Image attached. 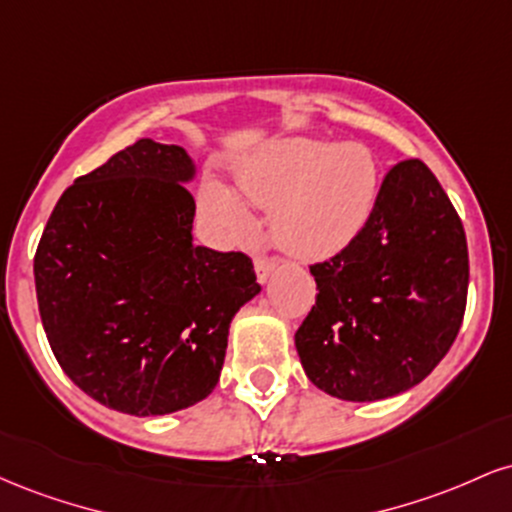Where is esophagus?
<instances>
[{"label": "esophagus", "instance_id": "obj_1", "mask_svg": "<svg viewBox=\"0 0 512 512\" xmlns=\"http://www.w3.org/2000/svg\"><path fill=\"white\" fill-rule=\"evenodd\" d=\"M276 262L274 257H267V255H257L255 257V272H257V279L260 281H267L269 279V274L274 272L276 269Z\"/></svg>", "mask_w": 512, "mask_h": 512}]
</instances>
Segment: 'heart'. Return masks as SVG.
Here are the masks:
<instances>
[{"label":"heart","mask_w":512,"mask_h":512,"mask_svg":"<svg viewBox=\"0 0 512 512\" xmlns=\"http://www.w3.org/2000/svg\"><path fill=\"white\" fill-rule=\"evenodd\" d=\"M240 192L274 209L272 233L286 252L322 260L342 250L368 221L378 197V163L361 144L281 139L238 170ZM204 207L228 236L252 228V214L226 187L211 182Z\"/></svg>","instance_id":"heart-1"}]
</instances>
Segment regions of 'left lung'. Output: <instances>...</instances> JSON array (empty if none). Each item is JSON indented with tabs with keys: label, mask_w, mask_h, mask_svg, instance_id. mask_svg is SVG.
I'll return each instance as SVG.
<instances>
[{
	"label": "left lung",
	"mask_w": 512,
	"mask_h": 512,
	"mask_svg": "<svg viewBox=\"0 0 512 512\" xmlns=\"http://www.w3.org/2000/svg\"><path fill=\"white\" fill-rule=\"evenodd\" d=\"M317 296L296 332L310 383L349 402L419 385L443 361L467 308V238L419 158L387 170L368 221L310 264Z\"/></svg>",
	"instance_id": "left-lung-1"
}]
</instances>
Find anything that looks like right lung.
I'll list each match as a JSON object with an SVG mask.
<instances>
[{
	"label": "right lung",
	"mask_w": 512,
	"mask_h": 512,
	"mask_svg": "<svg viewBox=\"0 0 512 512\" xmlns=\"http://www.w3.org/2000/svg\"><path fill=\"white\" fill-rule=\"evenodd\" d=\"M190 156L139 139L76 178L35 250L52 354L88 397L134 416L190 407L219 383L228 325L260 293L245 252L192 243Z\"/></svg>",
	"instance_id": "1"
}]
</instances>
